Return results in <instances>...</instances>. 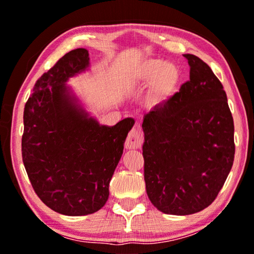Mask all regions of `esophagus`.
<instances>
[{
  "instance_id": "34e87169",
  "label": "esophagus",
  "mask_w": 254,
  "mask_h": 254,
  "mask_svg": "<svg viewBox=\"0 0 254 254\" xmlns=\"http://www.w3.org/2000/svg\"><path fill=\"white\" fill-rule=\"evenodd\" d=\"M142 141H143V138H142V130L140 126L136 125L128 134L127 140L125 142V147H126V149H138L141 148Z\"/></svg>"
}]
</instances>
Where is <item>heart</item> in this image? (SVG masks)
<instances>
[{"label": "heart", "instance_id": "obj_1", "mask_svg": "<svg viewBox=\"0 0 254 254\" xmlns=\"http://www.w3.org/2000/svg\"><path fill=\"white\" fill-rule=\"evenodd\" d=\"M182 81V70L173 62H164L161 59H149L136 68L134 83L144 85L151 83V95L158 100H164L177 91Z\"/></svg>", "mask_w": 254, "mask_h": 254}]
</instances>
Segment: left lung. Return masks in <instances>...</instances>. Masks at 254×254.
Here are the masks:
<instances>
[{
  "instance_id": "obj_1",
  "label": "left lung",
  "mask_w": 254,
  "mask_h": 254,
  "mask_svg": "<svg viewBox=\"0 0 254 254\" xmlns=\"http://www.w3.org/2000/svg\"><path fill=\"white\" fill-rule=\"evenodd\" d=\"M190 81L144 114V182L159 211L190 215L204 209L234 164V119L223 85L209 65L184 54Z\"/></svg>"
}]
</instances>
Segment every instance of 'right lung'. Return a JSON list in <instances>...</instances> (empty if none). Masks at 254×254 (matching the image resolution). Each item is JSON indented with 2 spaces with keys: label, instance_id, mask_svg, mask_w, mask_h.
<instances>
[{
  "label": "right lung",
  "instance_id": "add662e5",
  "mask_svg": "<svg viewBox=\"0 0 254 254\" xmlns=\"http://www.w3.org/2000/svg\"><path fill=\"white\" fill-rule=\"evenodd\" d=\"M90 68L88 51H70L34 84L24 109L23 163L34 192L57 213L98 211L134 119L100 125L67 82Z\"/></svg>",
  "mask_w": 254,
  "mask_h": 254
}]
</instances>
